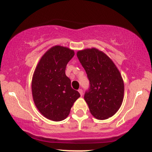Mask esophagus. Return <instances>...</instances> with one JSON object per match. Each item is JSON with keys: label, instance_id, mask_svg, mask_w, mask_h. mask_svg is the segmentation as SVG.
<instances>
[{"label": "esophagus", "instance_id": "obj_1", "mask_svg": "<svg viewBox=\"0 0 152 152\" xmlns=\"http://www.w3.org/2000/svg\"><path fill=\"white\" fill-rule=\"evenodd\" d=\"M78 92H79L80 95H81V96L83 95V90L81 89V88H80V89H78Z\"/></svg>", "mask_w": 152, "mask_h": 152}]
</instances>
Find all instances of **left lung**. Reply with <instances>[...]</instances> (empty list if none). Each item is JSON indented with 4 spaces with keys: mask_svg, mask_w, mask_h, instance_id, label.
Masks as SVG:
<instances>
[{
    "mask_svg": "<svg viewBox=\"0 0 152 152\" xmlns=\"http://www.w3.org/2000/svg\"><path fill=\"white\" fill-rule=\"evenodd\" d=\"M76 55L89 81L84 99L91 113L97 119L111 117L123 102L124 85L120 72L109 57L96 48L79 50Z\"/></svg>",
    "mask_w": 152,
    "mask_h": 152,
    "instance_id": "8db88e82",
    "label": "left lung"
}]
</instances>
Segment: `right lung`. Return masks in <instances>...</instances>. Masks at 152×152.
Returning <instances> with one entry per match:
<instances>
[{"instance_id": "right-lung-1", "label": "right lung", "mask_w": 152, "mask_h": 152, "mask_svg": "<svg viewBox=\"0 0 152 152\" xmlns=\"http://www.w3.org/2000/svg\"><path fill=\"white\" fill-rule=\"evenodd\" d=\"M74 56V50L66 47H52L41 58L33 76L35 105L45 117L52 121L65 119L80 97L65 73L66 65Z\"/></svg>"}]
</instances>
